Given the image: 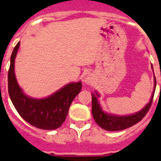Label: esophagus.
I'll list each match as a JSON object with an SVG mask.
<instances>
[{
	"instance_id": "obj_1",
	"label": "esophagus",
	"mask_w": 161,
	"mask_h": 161,
	"mask_svg": "<svg viewBox=\"0 0 161 161\" xmlns=\"http://www.w3.org/2000/svg\"><path fill=\"white\" fill-rule=\"evenodd\" d=\"M92 82H93V78H92L90 75L87 76V77H84V78H83V83H84V84H86V85H89V84L92 83Z\"/></svg>"
}]
</instances>
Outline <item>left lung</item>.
Returning a JSON list of instances; mask_svg holds the SVG:
<instances>
[{
  "label": "left lung",
  "instance_id": "8db88e82",
  "mask_svg": "<svg viewBox=\"0 0 161 161\" xmlns=\"http://www.w3.org/2000/svg\"><path fill=\"white\" fill-rule=\"evenodd\" d=\"M153 69V67H151ZM154 72V71H153ZM156 87V81L155 78V84H154V90L152 95L150 99V102L143 108L142 109L138 112L129 115H118L114 114H108L104 112L98 102V98L100 97L99 93L95 91V93H92V114L95 122L98 124L103 130L108 131H118L123 130L131 127L145 117L146 113L149 111L151 103H152L154 93Z\"/></svg>",
  "mask_w": 161,
  "mask_h": 161
}]
</instances>
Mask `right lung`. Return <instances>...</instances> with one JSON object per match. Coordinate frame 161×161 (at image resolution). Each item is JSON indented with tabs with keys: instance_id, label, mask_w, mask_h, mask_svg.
I'll list each match as a JSON object with an SVG mask.
<instances>
[{
	"instance_id": "add662e5",
	"label": "right lung",
	"mask_w": 161,
	"mask_h": 161,
	"mask_svg": "<svg viewBox=\"0 0 161 161\" xmlns=\"http://www.w3.org/2000/svg\"><path fill=\"white\" fill-rule=\"evenodd\" d=\"M20 42L11 56L8 71V92L14 107L21 117L30 125L41 130H56L63 125L71 103L82 89V83H70L52 95L35 98L26 95L19 86L15 75V59Z\"/></svg>"
}]
</instances>
